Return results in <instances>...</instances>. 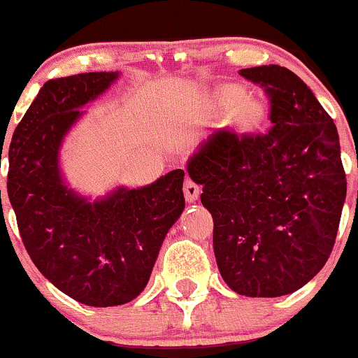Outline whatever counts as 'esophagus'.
Returning <instances> with one entry per match:
<instances>
[{
    "mask_svg": "<svg viewBox=\"0 0 358 358\" xmlns=\"http://www.w3.org/2000/svg\"><path fill=\"white\" fill-rule=\"evenodd\" d=\"M182 189H184V196H186L187 201H194L198 196H200V186H198L193 179L187 178L184 180Z\"/></svg>",
    "mask_w": 358,
    "mask_h": 358,
    "instance_id": "34e87169",
    "label": "esophagus"
}]
</instances>
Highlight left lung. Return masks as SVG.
I'll return each mask as SVG.
<instances>
[{"label":"left lung","mask_w":358,"mask_h":358,"mask_svg":"<svg viewBox=\"0 0 358 358\" xmlns=\"http://www.w3.org/2000/svg\"><path fill=\"white\" fill-rule=\"evenodd\" d=\"M270 102L266 132L219 130L187 164L214 219L229 289L249 298L298 291L327 263L346 198L334 122L287 67L240 71Z\"/></svg>","instance_id":"1"}]
</instances>
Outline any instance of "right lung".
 Returning <instances> with one entry per match:
<instances>
[{"label": "right lung", "mask_w": 358, "mask_h": 358, "mask_svg": "<svg viewBox=\"0 0 358 358\" xmlns=\"http://www.w3.org/2000/svg\"><path fill=\"white\" fill-rule=\"evenodd\" d=\"M116 78L81 73L47 81L13 132L6 182L24 247L38 270L69 298L102 308L144 291L165 235L184 210L180 169L92 203L64 186L62 137L81 116V106Z\"/></svg>", "instance_id": "1"}]
</instances>
